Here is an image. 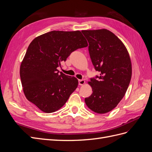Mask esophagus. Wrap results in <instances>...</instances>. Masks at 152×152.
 Here are the masks:
<instances>
[{"mask_svg": "<svg viewBox=\"0 0 152 152\" xmlns=\"http://www.w3.org/2000/svg\"><path fill=\"white\" fill-rule=\"evenodd\" d=\"M84 84H85V80H84L82 79V80H79V84L80 86H82V85H84Z\"/></svg>", "mask_w": 152, "mask_h": 152, "instance_id": "34e87169", "label": "esophagus"}]
</instances>
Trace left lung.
<instances>
[{
  "label": "left lung",
  "instance_id": "8db88e82",
  "mask_svg": "<svg viewBox=\"0 0 152 152\" xmlns=\"http://www.w3.org/2000/svg\"><path fill=\"white\" fill-rule=\"evenodd\" d=\"M82 33L88 40L93 65L100 73L88 82L93 93L85 98V102L92 111L107 113L117 107L129 85L132 76L129 54L122 41L107 29L82 30Z\"/></svg>",
  "mask_w": 152,
  "mask_h": 152
}]
</instances>
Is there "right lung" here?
Returning a JSON list of instances; mask_svg holds the SVG:
<instances>
[{
  "label": "right lung",
  "instance_id": "right-lung-1",
  "mask_svg": "<svg viewBox=\"0 0 152 152\" xmlns=\"http://www.w3.org/2000/svg\"><path fill=\"white\" fill-rule=\"evenodd\" d=\"M87 45L79 30H54L35 38L20 66L21 84L26 99L45 113L60 109L79 82L74 77L59 73L57 68L73 51Z\"/></svg>",
  "mask_w": 152,
  "mask_h": 152
}]
</instances>
